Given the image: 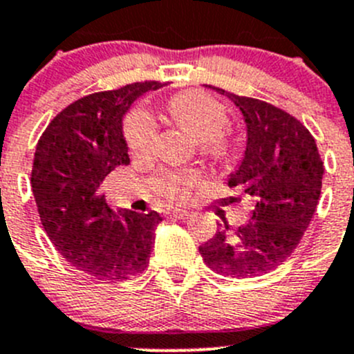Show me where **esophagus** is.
Masks as SVG:
<instances>
[{
	"label": "esophagus",
	"instance_id": "obj_1",
	"mask_svg": "<svg viewBox=\"0 0 354 354\" xmlns=\"http://www.w3.org/2000/svg\"><path fill=\"white\" fill-rule=\"evenodd\" d=\"M190 211L188 209H169L167 211V216H171V218H181V220H185V218H188L190 216Z\"/></svg>",
	"mask_w": 354,
	"mask_h": 354
}]
</instances>
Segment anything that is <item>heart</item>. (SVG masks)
<instances>
[{
    "instance_id": "b5f03b06",
    "label": "heart",
    "mask_w": 354,
    "mask_h": 354,
    "mask_svg": "<svg viewBox=\"0 0 354 354\" xmlns=\"http://www.w3.org/2000/svg\"><path fill=\"white\" fill-rule=\"evenodd\" d=\"M166 113L194 138H197L199 153L214 162H223L234 150L230 132L222 127L227 122V111L206 92L187 91L173 95L166 102ZM157 129L155 122L145 110L129 111L124 120V138L129 151L145 157L153 150ZM201 183L196 169L160 171L153 178V192L167 203H181Z\"/></svg>"
}]
</instances>
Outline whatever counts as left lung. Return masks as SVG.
Wrapping results in <instances>:
<instances>
[{"label": "left lung", "mask_w": 354, "mask_h": 354, "mask_svg": "<svg viewBox=\"0 0 354 354\" xmlns=\"http://www.w3.org/2000/svg\"><path fill=\"white\" fill-rule=\"evenodd\" d=\"M213 88L225 94L246 122V150L229 185L252 201V214L236 229L218 223L220 229L199 253L222 276H262L299 246L318 206L325 167L302 122L260 99Z\"/></svg>", "instance_id": "obj_1"}]
</instances>
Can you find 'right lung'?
Returning <instances> with one entry per match:
<instances>
[{
	"label": "right lung",
	"mask_w": 354,
	"mask_h": 354,
	"mask_svg": "<svg viewBox=\"0 0 354 354\" xmlns=\"http://www.w3.org/2000/svg\"><path fill=\"white\" fill-rule=\"evenodd\" d=\"M162 85L134 82L80 97L55 115L36 145L31 185L43 229L71 266L101 281L138 276L150 262L160 214H115L101 187L115 167L129 164L122 117Z\"/></svg>",
	"instance_id": "add662e5"
}]
</instances>
